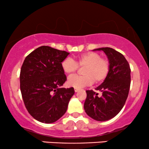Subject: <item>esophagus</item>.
Masks as SVG:
<instances>
[{
  "label": "esophagus",
  "instance_id": "34e87169",
  "mask_svg": "<svg viewBox=\"0 0 149 149\" xmlns=\"http://www.w3.org/2000/svg\"><path fill=\"white\" fill-rule=\"evenodd\" d=\"M74 90H75V92H78V91H79V89H78V88H75L74 89Z\"/></svg>",
  "mask_w": 149,
  "mask_h": 149
}]
</instances>
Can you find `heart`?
Listing matches in <instances>:
<instances>
[{"label": "heart", "instance_id": "1", "mask_svg": "<svg viewBox=\"0 0 149 149\" xmlns=\"http://www.w3.org/2000/svg\"><path fill=\"white\" fill-rule=\"evenodd\" d=\"M78 66L85 67L83 69V76L69 77L67 84L69 86L80 89L91 85L94 80L97 83L104 81L109 74L110 64L107 58L101 57V54L94 52L81 54L76 61L71 58H65L61 63V69L67 75L76 72Z\"/></svg>", "mask_w": 149, "mask_h": 149}]
</instances>
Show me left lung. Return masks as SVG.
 <instances>
[{"label": "left lung", "instance_id": "obj_1", "mask_svg": "<svg viewBox=\"0 0 149 149\" xmlns=\"http://www.w3.org/2000/svg\"><path fill=\"white\" fill-rule=\"evenodd\" d=\"M94 50H102L107 54L110 68L109 74L103 83L96 88L102 93L87 90L84 103L86 113L97 121L113 118L124 107L130 87V67L121 53L111 47H102Z\"/></svg>", "mask_w": 149, "mask_h": 149}]
</instances>
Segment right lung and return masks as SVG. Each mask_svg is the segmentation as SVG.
Listing matches in <instances>:
<instances>
[{
	"label": "right lung",
	"mask_w": 149,
	"mask_h": 149,
	"mask_svg": "<svg viewBox=\"0 0 149 149\" xmlns=\"http://www.w3.org/2000/svg\"><path fill=\"white\" fill-rule=\"evenodd\" d=\"M69 53L41 46L25 58L20 71V90L30 115L38 121L52 123L64 116L74 95L73 88H61L66 76L61 63Z\"/></svg>",
	"instance_id": "1"
}]
</instances>
